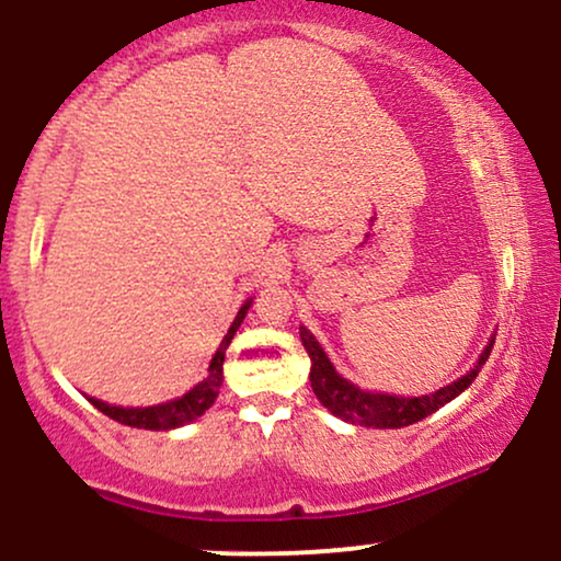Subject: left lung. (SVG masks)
<instances>
[{
    "instance_id": "left-lung-1",
    "label": "left lung",
    "mask_w": 561,
    "mask_h": 561,
    "mask_svg": "<svg viewBox=\"0 0 561 561\" xmlns=\"http://www.w3.org/2000/svg\"><path fill=\"white\" fill-rule=\"evenodd\" d=\"M300 340L308 356H311V375H308V379H311L313 396L319 398V403L324 409H330L334 416H340L347 424H362V427L377 430H401L414 422H422L424 416L435 414L437 409H443L456 396H461L478 379L482 364L488 362V356L493 351L495 334H491V340L482 347L478 362H474L467 375L454 379L450 385H443L440 390L430 392V396H392V392L362 390L358 385H353L351 379H345L334 369L327 351L306 327H300Z\"/></svg>"
}]
</instances>
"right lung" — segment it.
<instances>
[{
	"label": "right lung",
	"mask_w": 561,
	"mask_h": 561,
	"mask_svg": "<svg viewBox=\"0 0 561 561\" xmlns=\"http://www.w3.org/2000/svg\"><path fill=\"white\" fill-rule=\"evenodd\" d=\"M250 306H253V298L244 300L240 311H237L229 332L224 334L221 345L216 347L214 358H210L208 377L199 379L195 388L186 390L184 396H176L171 398V401L152 403V405H113V403L100 401V398L87 396L89 403H92L94 409H100L105 416H111V420L128 424V427H139V430H176V427H184V424L195 422L197 416H203L218 398V390H221L224 385V356H227L229 343L234 340V334L242 327L244 317H248Z\"/></svg>",
	"instance_id": "obj_1"
}]
</instances>
